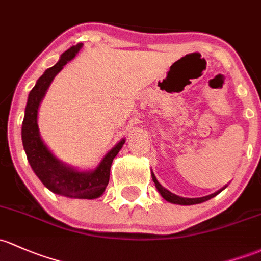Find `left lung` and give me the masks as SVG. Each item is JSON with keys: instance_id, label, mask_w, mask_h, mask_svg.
<instances>
[{"instance_id": "obj_1", "label": "left lung", "mask_w": 261, "mask_h": 261, "mask_svg": "<svg viewBox=\"0 0 261 261\" xmlns=\"http://www.w3.org/2000/svg\"><path fill=\"white\" fill-rule=\"evenodd\" d=\"M151 177H152V181L155 182V186L156 189H158V191L160 193V195L164 197V199L166 200V201L171 202V204H177V205H195V204H201V202L204 201H207V200H210L211 197L216 196L219 193H221V191L224 190L225 188H226L227 185H225L224 188H221L220 190H218L216 193L214 194H210V195L207 196H202V197H182V196H179L176 195V194L171 193V191H169L167 189L164 188L163 185H161L160 182H159L158 179H156L155 174L152 172L151 170Z\"/></svg>"}]
</instances>
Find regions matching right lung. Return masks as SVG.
Returning a JSON list of instances; mask_svg holds the SVG:
<instances>
[{
    "label": "right lung",
    "mask_w": 261,
    "mask_h": 261,
    "mask_svg": "<svg viewBox=\"0 0 261 261\" xmlns=\"http://www.w3.org/2000/svg\"><path fill=\"white\" fill-rule=\"evenodd\" d=\"M82 43L68 48L60 56L57 64L47 68L38 79L34 89L30 91L24 117L22 122V144L27 160L41 182L57 195L72 199H97L105 193L110 180V169L115 156L119 153L126 139H121L108 151L98 165L92 170H79L62 163L52 153L40 135L37 116L40 103L42 102L47 89L55 76L64 68L81 50Z\"/></svg>",
    "instance_id": "1"
}]
</instances>
